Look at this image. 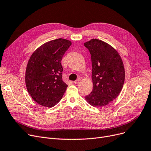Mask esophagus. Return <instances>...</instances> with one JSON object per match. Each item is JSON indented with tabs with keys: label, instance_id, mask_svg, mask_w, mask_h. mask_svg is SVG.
I'll return each instance as SVG.
<instances>
[{
	"label": "esophagus",
	"instance_id": "34e87169",
	"mask_svg": "<svg viewBox=\"0 0 151 151\" xmlns=\"http://www.w3.org/2000/svg\"><path fill=\"white\" fill-rule=\"evenodd\" d=\"M80 81H81V79H80V78H78V79H77V80H76V81H75L73 83H74L75 84H78V83H80Z\"/></svg>",
	"mask_w": 151,
	"mask_h": 151
}]
</instances>
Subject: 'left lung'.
I'll use <instances>...</instances> for the list:
<instances>
[{
    "mask_svg": "<svg viewBox=\"0 0 151 151\" xmlns=\"http://www.w3.org/2000/svg\"><path fill=\"white\" fill-rule=\"evenodd\" d=\"M91 55L93 89L85 97L96 107L104 106L117 98L125 80V69L117 51L109 44L99 39L84 43Z\"/></svg>",
    "mask_w": 151,
    "mask_h": 151,
    "instance_id": "obj_1",
    "label": "left lung"
}]
</instances>
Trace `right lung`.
<instances>
[{
    "label": "right lung",
    "mask_w": 151,
    "mask_h": 151,
    "mask_svg": "<svg viewBox=\"0 0 151 151\" xmlns=\"http://www.w3.org/2000/svg\"><path fill=\"white\" fill-rule=\"evenodd\" d=\"M71 45L68 40L55 39L42 45L31 55L26 70V85L39 105L51 108L62 99L68 85L62 80L60 62Z\"/></svg>",
    "instance_id": "add662e5"
}]
</instances>
